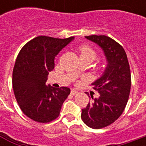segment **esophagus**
<instances>
[{
  "label": "esophagus",
  "mask_w": 146,
  "mask_h": 146,
  "mask_svg": "<svg viewBox=\"0 0 146 146\" xmlns=\"http://www.w3.org/2000/svg\"><path fill=\"white\" fill-rule=\"evenodd\" d=\"M70 93H71L72 95H76V94H78V93H79V92H78V91H76V89H71Z\"/></svg>",
  "instance_id": "1"
}]
</instances>
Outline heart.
I'll list each match as a JSON object with an SVG mask.
<instances>
[{"label": "heart", "mask_w": 146, "mask_h": 146, "mask_svg": "<svg viewBox=\"0 0 146 146\" xmlns=\"http://www.w3.org/2000/svg\"><path fill=\"white\" fill-rule=\"evenodd\" d=\"M79 50H80V58H87L92 62L97 58L96 51L88 44H83L80 47Z\"/></svg>", "instance_id": "heart-1"}]
</instances>
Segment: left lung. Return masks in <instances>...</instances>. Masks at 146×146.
I'll list each match as a JSON object with an SVG mask.
<instances>
[{
  "mask_svg": "<svg viewBox=\"0 0 146 146\" xmlns=\"http://www.w3.org/2000/svg\"><path fill=\"white\" fill-rule=\"evenodd\" d=\"M85 37L102 48L108 62L103 75L92 84L99 98L91 95V102L81 113L87 126L100 129L117 120L125 109L131 89V71L125 50L119 43L106 36Z\"/></svg>",
  "mask_w": 146,
  "mask_h": 146,
  "instance_id": "1",
  "label": "left lung"
}]
</instances>
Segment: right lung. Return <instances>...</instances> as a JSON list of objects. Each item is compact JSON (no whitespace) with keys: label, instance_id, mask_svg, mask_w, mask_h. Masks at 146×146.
Instances as JSON below:
<instances>
[{"label":"right lung","instance_id":"1","mask_svg":"<svg viewBox=\"0 0 146 146\" xmlns=\"http://www.w3.org/2000/svg\"><path fill=\"white\" fill-rule=\"evenodd\" d=\"M73 39L40 36L20 50L13 70V89L20 109L32 120L45 123L60 115L70 89L46 86L45 82L55 57Z\"/></svg>","mask_w":146,"mask_h":146}]
</instances>
